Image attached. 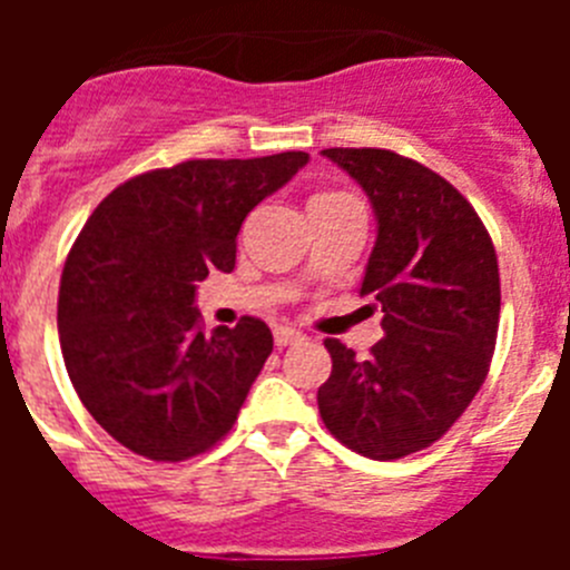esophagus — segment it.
Instances as JSON below:
<instances>
[{"label": "esophagus", "instance_id": "obj_1", "mask_svg": "<svg viewBox=\"0 0 570 570\" xmlns=\"http://www.w3.org/2000/svg\"><path fill=\"white\" fill-rule=\"evenodd\" d=\"M274 342L279 347H288V345H299V342H305V334L296 328H288V325H279V328H274Z\"/></svg>", "mask_w": 570, "mask_h": 570}]
</instances>
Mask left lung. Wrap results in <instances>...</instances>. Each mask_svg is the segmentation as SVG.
<instances>
[{
    "label": "left lung",
    "mask_w": 570,
    "mask_h": 570,
    "mask_svg": "<svg viewBox=\"0 0 570 570\" xmlns=\"http://www.w3.org/2000/svg\"><path fill=\"white\" fill-rule=\"evenodd\" d=\"M356 179L376 216L362 296L382 308L371 360L325 340L331 376L316 402L331 434L371 460L440 440L488 376L500 328V268L465 196L425 165L382 148L322 150Z\"/></svg>",
    "instance_id": "8db88e82"
}]
</instances>
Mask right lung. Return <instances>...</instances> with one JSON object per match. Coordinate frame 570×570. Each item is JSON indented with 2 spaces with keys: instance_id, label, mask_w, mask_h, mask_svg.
<instances>
[{
  "instance_id": "right-lung-1",
  "label": "right lung",
  "mask_w": 570,
  "mask_h": 570,
  "mask_svg": "<svg viewBox=\"0 0 570 570\" xmlns=\"http://www.w3.org/2000/svg\"><path fill=\"white\" fill-rule=\"evenodd\" d=\"M305 165V150H285L148 170L110 190L79 230L59 282L65 367L128 451L183 462L234 428L274 336L256 316L205 336L196 282L234 271L245 216Z\"/></svg>"
}]
</instances>
